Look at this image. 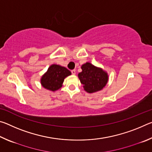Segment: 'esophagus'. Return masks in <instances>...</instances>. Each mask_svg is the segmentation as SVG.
<instances>
[{
  "label": "esophagus",
  "instance_id": "1",
  "mask_svg": "<svg viewBox=\"0 0 152 152\" xmlns=\"http://www.w3.org/2000/svg\"><path fill=\"white\" fill-rule=\"evenodd\" d=\"M71 72H72V74H73V75H75L76 74V70H72L71 71Z\"/></svg>",
  "mask_w": 152,
  "mask_h": 152
}]
</instances>
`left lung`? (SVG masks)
I'll return each instance as SVG.
<instances>
[{
  "mask_svg": "<svg viewBox=\"0 0 152 152\" xmlns=\"http://www.w3.org/2000/svg\"><path fill=\"white\" fill-rule=\"evenodd\" d=\"M82 72L78 74V78L83 84L84 91L93 93L101 90L106 86L109 80L106 72L101 68L86 62L81 66Z\"/></svg>",
  "mask_w": 152,
  "mask_h": 152,
  "instance_id": "obj_1",
  "label": "left lung"
}]
</instances>
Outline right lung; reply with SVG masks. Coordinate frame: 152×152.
<instances>
[{"label":"right lung","instance_id":"obj_1","mask_svg":"<svg viewBox=\"0 0 152 152\" xmlns=\"http://www.w3.org/2000/svg\"><path fill=\"white\" fill-rule=\"evenodd\" d=\"M71 75V72L57 64H52L41 78V84L43 88L51 91H56L62 86L64 79Z\"/></svg>","mask_w":152,"mask_h":152}]
</instances>
